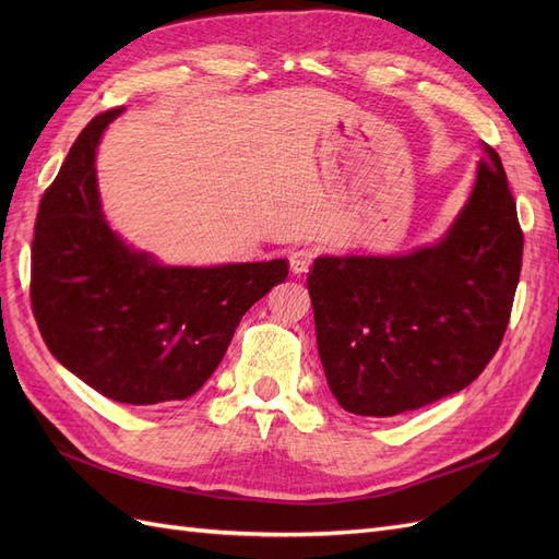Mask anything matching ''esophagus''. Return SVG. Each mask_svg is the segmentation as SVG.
Instances as JSON below:
<instances>
[{"mask_svg":"<svg viewBox=\"0 0 559 559\" xmlns=\"http://www.w3.org/2000/svg\"><path fill=\"white\" fill-rule=\"evenodd\" d=\"M314 259V251L312 249H296L289 253V267L294 275H306Z\"/></svg>","mask_w":559,"mask_h":559,"instance_id":"esophagus-1","label":"esophagus"}]
</instances>
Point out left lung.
Returning <instances> with one entry per match:
<instances>
[{"label":"left lung","instance_id":"left-lung-1","mask_svg":"<svg viewBox=\"0 0 559 559\" xmlns=\"http://www.w3.org/2000/svg\"><path fill=\"white\" fill-rule=\"evenodd\" d=\"M450 228L392 257H319L308 275L317 349L347 413L392 417L462 392L499 349L522 265L501 158L483 144Z\"/></svg>","mask_w":559,"mask_h":559}]
</instances>
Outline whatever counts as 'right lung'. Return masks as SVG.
<instances>
[{
    "label": "right lung",
    "mask_w": 559,
    "mask_h": 559,
    "mask_svg": "<svg viewBox=\"0 0 559 559\" xmlns=\"http://www.w3.org/2000/svg\"><path fill=\"white\" fill-rule=\"evenodd\" d=\"M123 109L81 130L44 193L32 240V310L50 354L103 396L183 401L222 364L242 314L282 284L284 259L165 265L105 216L97 146Z\"/></svg>",
    "instance_id": "right-lung-1"
}]
</instances>
